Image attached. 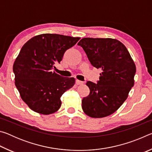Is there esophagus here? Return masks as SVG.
Segmentation results:
<instances>
[{"label":"esophagus","instance_id":"obj_1","mask_svg":"<svg viewBox=\"0 0 152 152\" xmlns=\"http://www.w3.org/2000/svg\"><path fill=\"white\" fill-rule=\"evenodd\" d=\"M76 84H78V85H80V84H84V82L80 81V80H76Z\"/></svg>","mask_w":152,"mask_h":152}]
</instances>
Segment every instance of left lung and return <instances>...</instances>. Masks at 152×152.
Masks as SVG:
<instances>
[{
	"label": "left lung",
	"mask_w": 152,
	"mask_h": 152,
	"mask_svg": "<svg viewBox=\"0 0 152 152\" xmlns=\"http://www.w3.org/2000/svg\"><path fill=\"white\" fill-rule=\"evenodd\" d=\"M78 45L92 65L101 70L97 84L86 82L90 94L82 99V109L92 118L109 116L121 106L134 85V61L125 46L115 39L86 37Z\"/></svg>",
	"instance_id": "obj_1"
}]
</instances>
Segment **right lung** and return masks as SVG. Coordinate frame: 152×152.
Returning <instances> with one entry per match:
<instances>
[{
    "label": "right lung",
    "mask_w": 152,
    "mask_h": 152,
    "mask_svg": "<svg viewBox=\"0 0 152 152\" xmlns=\"http://www.w3.org/2000/svg\"><path fill=\"white\" fill-rule=\"evenodd\" d=\"M80 39L45 33L32 37L22 47L13 64L15 86L33 111L50 115L60 109V97L74 85L75 79L61 76L52 70Z\"/></svg>",
    "instance_id": "1"
}]
</instances>
